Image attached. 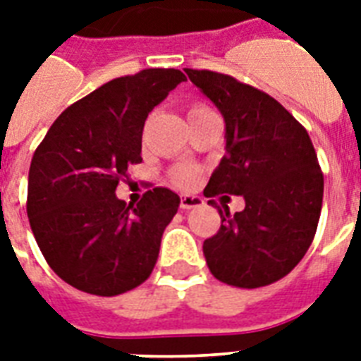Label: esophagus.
Returning <instances> with one entry per match:
<instances>
[{"label":"esophagus","mask_w":361,"mask_h":361,"mask_svg":"<svg viewBox=\"0 0 361 361\" xmlns=\"http://www.w3.org/2000/svg\"><path fill=\"white\" fill-rule=\"evenodd\" d=\"M202 204H204V200L200 197H181L180 208L181 209H195V208H200Z\"/></svg>","instance_id":"obj_1"}]
</instances>
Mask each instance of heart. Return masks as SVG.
I'll return each mask as SVG.
<instances>
[{
  "label": "heart",
  "instance_id": "obj_1",
  "mask_svg": "<svg viewBox=\"0 0 361 361\" xmlns=\"http://www.w3.org/2000/svg\"><path fill=\"white\" fill-rule=\"evenodd\" d=\"M209 112L208 106H202V104H195L189 110V118L192 116H200ZM197 180V172L192 166H187V164H181V166H176V169L170 170V181L174 183L176 187H191Z\"/></svg>",
  "mask_w": 361,
  "mask_h": 361
}]
</instances>
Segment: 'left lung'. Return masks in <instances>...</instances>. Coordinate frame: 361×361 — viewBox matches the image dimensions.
<instances>
[{
    "instance_id": "left-lung-1",
    "label": "left lung",
    "mask_w": 361,
    "mask_h": 361,
    "mask_svg": "<svg viewBox=\"0 0 361 361\" xmlns=\"http://www.w3.org/2000/svg\"><path fill=\"white\" fill-rule=\"evenodd\" d=\"M219 109L226 153L204 195H240L245 208L219 209L221 228L204 241L215 279L240 288L271 285L296 268L319 225L324 176L303 125L268 93L214 71L185 69ZM208 202V204H209Z\"/></svg>"
}]
</instances>
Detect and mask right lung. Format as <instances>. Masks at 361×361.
I'll return each instance as SVG.
<instances>
[{
  "mask_svg": "<svg viewBox=\"0 0 361 361\" xmlns=\"http://www.w3.org/2000/svg\"><path fill=\"white\" fill-rule=\"evenodd\" d=\"M183 80L178 69H144L106 82L63 110L33 153L31 231L48 266L78 290L118 296L153 271L180 197L149 187L127 206L116 187L142 163L147 114Z\"/></svg>",
  "mask_w": 361,
  "mask_h": 361,
  "instance_id": "add662e5",
  "label": "right lung"
}]
</instances>
